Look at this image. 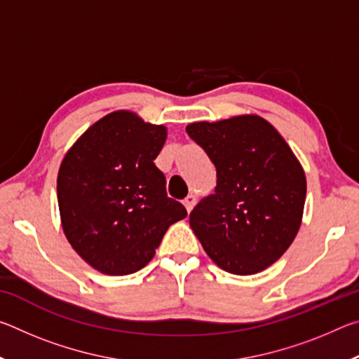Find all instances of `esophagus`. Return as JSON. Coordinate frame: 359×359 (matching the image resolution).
Masks as SVG:
<instances>
[{
    "instance_id": "34e87169",
    "label": "esophagus",
    "mask_w": 359,
    "mask_h": 359,
    "mask_svg": "<svg viewBox=\"0 0 359 359\" xmlns=\"http://www.w3.org/2000/svg\"><path fill=\"white\" fill-rule=\"evenodd\" d=\"M194 204H196V198H194V196H187L184 199V205H185V209H187L188 214H190V212L193 210Z\"/></svg>"
}]
</instances>
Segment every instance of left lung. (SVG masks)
I'll return each instance as SVG.
<instances>
[{"label": "left lung", "instance_id": "obj_1", "mask_svg": "<svg viewBox=\"0 0 359 359\" xmlns=\"http://www.w3.org/2000/svg\"><path fill=\"white\" fill-rule=\"evenodd\" d=\"M187 133L217 168L215 193L190 214L193 233L223 271L258 274L299 231L307 191L299 160L259 115L196 121Z\"/></svg>", "mask_w": 359, "mask_h": 359}]
</instances>
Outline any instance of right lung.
<instances>
[{
	"mask_svg": "<svg viewBox=\"0 0 359 359\" xmlns=\"http://www.w3.org/2000/svg\"><path fill=\"white\" fill-rule=\"evenodd\" d=\"M166 136V126L115 111L90 126L60 165L63 233L102 274L142 269L168 228L187 217L184 205L168 198L165 174L154 163Z\"/></svg>",
	"mask_w": 359,
	"mask_h": 359,
	"instance_id": "obj_1",
	"label": "right lung"
}]
</instances>
